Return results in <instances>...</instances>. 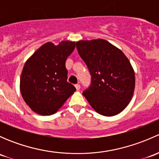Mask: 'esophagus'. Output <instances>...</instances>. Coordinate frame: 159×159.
Segmentation results:
<instances>
[{
    "instance_id": "1",
    "label": "esophagus",
    "mask_w": 159,
    "mask_h": 159,
    "mask_svg": "<svg viewBox=\"0 0 159 159\" xmlns=\"http://www.w3.org/2000/svg\"><path fill=\"white\" fill-rule=\"evenodd\" d=\"M75 88H76V89L78 91V90L80 89V88H81V86H80L79 84H75Z\"/></svg>"
}]
</instances>
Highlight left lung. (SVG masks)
<instances>
[{
    "label": "left lung",
    "instance_id": "1",
    "mask_svg": "<svg viewBox=\"0 0 159 159\" xmlns=\"http://www.w3.org/2000/svg\"><path fill=\"white\" fill-rule=\"evenodd\" d=\"M78 54L91 76L83 91L91 107L105 116H114L129 105L135 85L134 71L124 53L104 39L76 42Z\"/></svg>",
    "mask_w": 159,
    "mask_h": 159
}]
</instances>
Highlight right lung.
Masks as SVG:
<instances>
[{"mask_svg": "<svg viewBox=\"0 0 159 159\" xmlns=\"http://www.w3.org/2000/svg\"><path fill=\"white\" fill-rule=\"evenodd\" d=\"M75 42L63 41L57 45L48 42L25 62L20 80L23 99L32 111L41 115L56 113L76 91L67 81L65 61Z\"/></svg>", "mask_w": 159, "mask_h": 159, "instance_id": "right-lung-1", "label": "right lung"}]
</instances>
